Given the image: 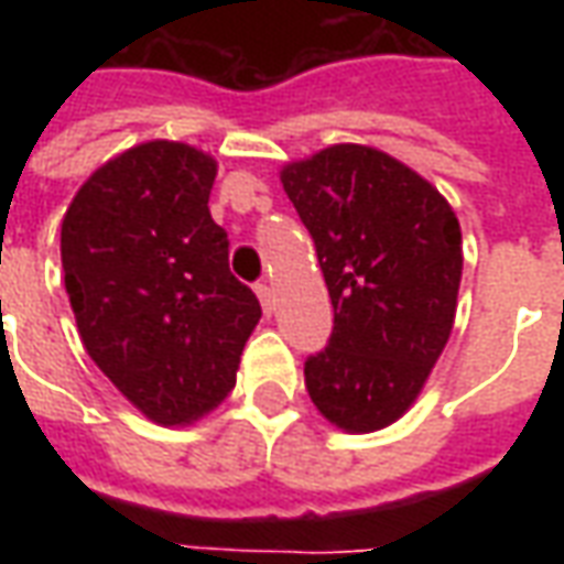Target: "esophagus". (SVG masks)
Wrapping results in <instances>:
<instances>
[{
	"label": "esophagus",
	"instance_id": "1",
	"mask_svg": "<svg viewBox=\"0 0 564 564\" xmlns=\"http://www.w3.org/2000/svg\"><path fill=\"white\" fill-rule=\"evenodd\" d=\"M257 295H259V302H262V311L265 314H271V307H274V295H271V286L265 281L257 283Z\"/></svg>",
	"mask_w": 564,
	"mask_h": 564
}]
</instances>
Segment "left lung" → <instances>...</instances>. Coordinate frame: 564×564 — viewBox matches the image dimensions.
<instances>
[{"label": "left lung", "mask_w": 564, "mask_h": 564, "mask_svg": "<svg viewBox=\"0 0 564 564\" xmlns=\"http://www.w3.org/2000/svg\"><path fill=\"white\" fill-rule=\"evenodd\" d=\"M281 184L317 247L335 326L307 356L311 402L344 432H378L416 402L447 347L462 229L447 198L390 153L332 144Z\"/></svg>", "instance_id": "obj_1"}]
</instances>
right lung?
<instances>
[{
	"mask_svg": "<svg viewBox=\"0 0 564 564\" xmlns=\"http://www.w3.org/2000/svg\"><path fill=\"white\" fill-rule=\"evenodd\" d=\"M217 162L181 141L108 160L72 198L59 253L80 341L141 414L186 425L232 392L262 307L210 220Z\"/></svg>",
	"mask_w": 564,
	"mask_h": 564,
	"instance_id": "right-lung-1",
	"label": "right lung"
}]
</instances>
